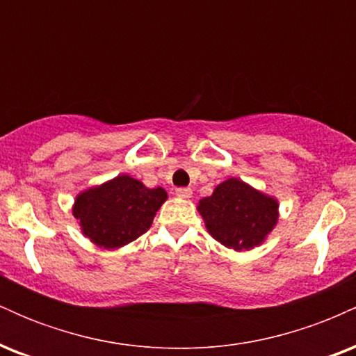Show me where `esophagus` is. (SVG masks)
<instances>
[{"label":"esophagus","instance_id":"34e87169","mask_svg":"<svg viewBox=\"0 0 356 356\" xmlns=\"http://www.w3.org/2000/svg\"><path fill=\"white\" fill-rule=\"evenodd\" d=\"M175 194L182 199H189L192 195V189L191 187H177V189H175Z\"/></svg>","mask_w":356,"mask_h":356}]
</instances>
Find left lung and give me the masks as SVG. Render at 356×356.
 <instances>
[{
    "label": "left lung",
    "instance_id": "obj_1",
    "mask_svg": "<svg viewBox=\"0 0 356 356\" xmlns=\"http://www.w3.org/2000/svg\"><path fill=\"white\" fill-rule=\"evenodd\" d=\"M207 231L216 241L236 251L261 244L276 226L277 202L239 179H227L212 195L199 201Z\"/></svg>",
    "mask_w": 356,
    "mask_h": 356
}]
</instances>
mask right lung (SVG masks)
<instances>
[{
  "mask_svg": "<svg viewBox=\"0 0 356 356\" xmlns=\"http://www.w3.org/2000/svg\"><path fill=\"white\" fill-rule=\"evenodd\" d=\"M167 199L162 187L149 189L130 175H118L76 197L73 216L83 234L105 249L136 241L152 224L155 212Z\"/></svg>",
  "mask_w": 356,
  "mask_h": 356,
  "instance_id": "obj_1",
  "label": "right lung"
}]
</instances>
